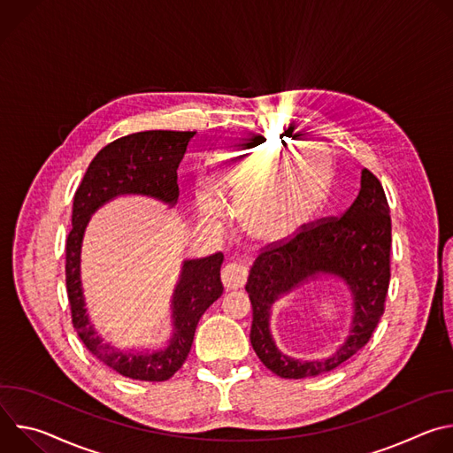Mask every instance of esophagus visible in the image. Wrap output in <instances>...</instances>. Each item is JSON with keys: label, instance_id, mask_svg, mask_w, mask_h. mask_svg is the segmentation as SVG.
Instances as JSON below:
<instances>
[{"label": "esophagus", "instance_id": "esophagus-1", "mask_svg": "<svg viewBox=\"0 0 453 453\" xmlns=\"http://www.w3.org/2000/svg\"><path fill=\"white\" fill-rule=\"evenodd\" d=\"M249 276V269L243 264L238 262H231L222 269V283L226 287V290H238L245 285Z\"/></svg>", "mask_w": 453, "mask_h": 453}]
</instances>
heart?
<instances>
[{"instance_id":"obj_1","label":"heart","mask_w":453,"mask_h":453,"mask_svg":"<svg viewBox=\"0 0 453 453\" xmlns=\"http://www.w3.org/2000/svg\"><path fill=\"white\" fill-rule=\"evenodd\" d=\"M288 145L273 136L233 140L213 161V189L197 191L201 217L219 224L226 204L236 206L238 224L254 243L274 245L294 236L311 217L330 184V166L310 183L311 168L296 182V161H285ZM307 188H304L303 186Z\"/></svg>"}]
</instances>
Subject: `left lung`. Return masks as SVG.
I'll use <instances>...</instances> for the list:
<instances>
[{
	"mask_svg": "<svg viewBox=\"0 0 453 453\" xmlns=\"http://www.w3.org/2000/svg\"><path fill=\"white\" fill-rule=\"evenodd\" d=\"M391 215L385 191L367 168L362 170L355 203L335 219L303 226L290 240L267 245L250 267L245 290L252 304L250 344L267 369L281 378L328 372L360 351L385 310L391 280ZM320 275L342 279L354 294L349 339L322 361H299L281 354L270 334V310L281 296Z\"/></svg>",
	"mask_w": 453,
	"mask_h": 453,
	"instance_id": "1",
	"label": "left lung"
}]
</instances>
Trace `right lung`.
<instances>
[{"label": "right lung", "mask_w": 453, "mask_h": 453, "mask_svg": "<svg viewBox=\"0 0 453 453\" xmlns=\"http://www.w3.org/2000/svg\"><path fill=\"white\" fill-rule=\"evenodd\" d=\"M196 133L145 131L118 138L91 161L73 199V227L66 240V288L73 326L84 346L121 376L165 381L184 364L199 319L222 296L220 267L224 254L215 252L201 260L182 264L179 283L172 296L173 335L165 349L119 351L105 344L86 313L81 285V247L89 217L119 196H147L173 206L179 197L177 168Z\"/></svg>", "instance_id": "obj_1"}]
</instances>
